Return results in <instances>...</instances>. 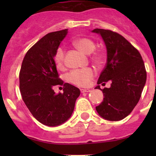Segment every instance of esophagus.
<instances>
[{
    "mask_svg": "<svg viewBox=\"0 0 156 156\" xmlns=\"http://www.w3.org/2000/svg\"><path fill=\"white\" fill-rule=\"evenodd\" d=\"M81 93H88V92H90V90H88V89H81Z\"/></svg>",
    "mask_w": 156,
    "mask_h": 156,
    "instance_id": "1",
    "label": "esophagus"
}]
</instances>
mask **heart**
<instances>
[{
	"label": "heart",
	"instance_id": "b5f03b06",
	"mask_svg": "<svg viewBox=\"0 0 156 156\" xmlns=\"http://www.w3.org/2000/svg\"><path fill=\"white\" fill-rule=\"evenodd\" d=\"M72 44L84 54H90L96 49V44L92 40L87 37H79L72 41ZM93 59L97 63H100L103 60L102 56L96 54L93 56ZM54 62L58 69H62L65 65V51L62 48L56 50L54 54ZM95 75L94 69L86 68L77 69L69 72L67 75V80L71 84L78 87H87Z\"/></svg>",
	"mask_w": 156,
	"mask_h": 156
}]
</instances>
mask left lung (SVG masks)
<instances>
[{"mask_svg": "<svg viewBox=\"0 0 156 156\" xmlns=\"http://www.w3.org/2000/svg\"><path fill=\"white\" fill-rule=\"evenodd\" d=\"M101 35L107 50V61L97 84L111 81V87L100 89L103 101L96 107L101 117L119 121L127 117L139 102L146 81V71L140 52L119 33L95 29Z\"/></svg>", "mask_w": 156, "mask_h": 156, "instance_id": "8db88e82", "label": "left lung"}]
</instances>
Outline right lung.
<instances>
[{"label":"right lung","mask_w":156,"mask_h":156,"mask_svg":"<svg viewBox=\"0 0 156 156\" xmlns=\"http://www.w3.org/2000/svg\"><path fill=\"white\" fill-rule=\"evenodd\" d=\"M68 29L48 33L28 50L20 72L22 98L32 115L43 125L54 127L71 117L80 95L78 87L59 78L54 54ZM64 86L56 94L53 87Z\"/></svg>","instance_id":"obj_1"}]
</instances>
